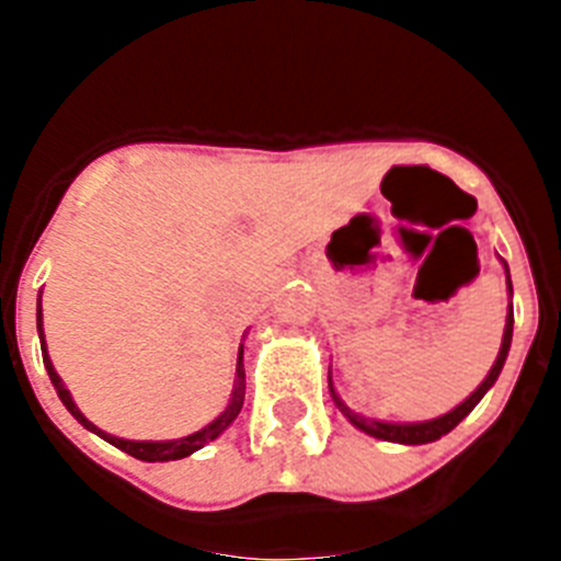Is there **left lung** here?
Wrapping results in <instances>:
<instances>
[{"instance_id": "obj_1", "label": "left lung", "mask_w": 561, "mask_h": 561, "mask_svg": "<svg viewBox=\"0 0 561 561\" xmlns=\"http://www.w3.org/2000/svg\"><path fill=\"white\" fill-rule=\"evenodd\" d=\"M503 270H505V289H508V297H514V289H512V275H508V264L503 261ZM512 334H514V306L508 304V311H505V329H503V342H500V351H497V359H494L492 370L485 374V379L480 381L478 388H474V393L466 396L463 401H460L458 408H453L449 413L438 415V419H430V421H379V419H368V415L356 413V410H351L345 401L340 399V393L334 390V385H331L329 379V390H331V399H334V404L340 408V413L345 415V419L354 424L359 433L370 435V438H379V440H390V444H404V447H419V444H433V440L444 438L447 433H453L455 427H458L460 421L466 419V415L472 413L474 408H478V401L483 399L489 390L494 388V381H497L500 370H503L505 365V356H508V348H512Z\"/></svg>"}]
</instances>
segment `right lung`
Listing matches in <instances>:
<instances>
[{"mask_svg": "<svg viewBox=\"0 0 561 561\" xmlns=\"http://www.w3.org/2000/svg\"><path fill=\"white\" fill-rule=\"evenodd\" d=\"M36 329H38V340H42V356H44V368H47V376L49 381H53V388H56L58 399L64 401V408L72 413V419L81 424V427H87L89 433H95L98 438L108 440L112 447L123 449L126 455H131V458L137 460H148V463H165V460H180V458H187V455L199 453L202 447H207L210 440L219 438L221 433H225L227 427H230L232 421L238 419V413H241V408H244V336H241V345H238V362H236V381H232V393H230V401H227V408L221 410L216 419L207 424V427L196 430V433L185 435V438H173V440H131V438H117V435L106 433V430L95 427L92 421L87 419V415L78 410V404L72 401V393H69V388L64 385V379L58 376L56 365H53V359H49V351H47V340H44V314H42V295H38V309H36Z\"/></svg>", "mask_w": 561, "mask_h": 561, "instance_id": "right-lung-1", "label": "right lung"}]
</instances>
